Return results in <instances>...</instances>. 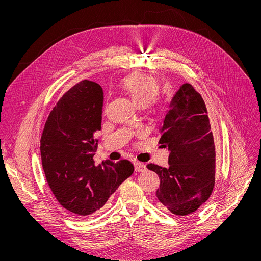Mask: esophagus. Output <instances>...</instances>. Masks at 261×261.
Here are the masks:
<instances>
[{
  "instance_id": "1",
  "label": "esophagus",
  "mask_w": 261,
  "mask_h": 261,
  "mask_svg": "<svg viewBox=\"0 0 261 261\" xmlns=\"http://www.w3.org/2000/svg\"><path fill=\"white\" fill-rule=\"evenodd\" d=\"M134 168H135V171H138V172H143L147 169L145 164L141 163V162H135L134 163Z\"/></svg>"
}]
</instances>
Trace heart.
<instances>
[{
	"instance_id": "obj_1",
	"label": "heart",
	"mask_w": 261,
	"mask_h": 261,
	"mask_svg": "<svg viewBox=\"0 0 261 261\" xmlns=\"http://www.w3.org/2000/svg\"><path fill=\"white\" fill-rule=\"evenodd\" d=\"M120 86L131 96L133 101L142 108L154 103L160 91L158 80L145 73H135L125 77Z\"/></svg>"
}]
</instances>
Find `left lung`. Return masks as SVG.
Returning <instances> with one entry per match:
<instances>
[{
  "label": "left lung",
  "mask_w": 261,
  "mask_h": 261,
  "mask_svg": "<svg viewBox=\"0 0 261 261\" xmlns=\"http://www.w3.org/2000/svg\"><path fill=\"white\" fill-rule=\"evenodd\" d=\"M159 143L168 148L167 168L148 164L160 177L159 205L177 216L199 210L215 185L216 151L207 109L189 84L181 86L170 102Z\"/></svg>",
  "instance_id": "8db88e82"
}]
</instances>
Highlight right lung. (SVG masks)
Segmentation results:
<instances>
[{"instance_id": "1", "label": "right lung", "mask_w": 261, "mask_h": 261, "mask_svg": "<svg viewBox=\"0 0 261 261\" xmlns=\"http://www.w3.org/2000/svg\"><path fill=\"white\" fill-rule=\"evenodd\" d=\"M103 92L82 80L68 90L50 111L40 140L47 184L62 207L85 217L100 210L133 173L128 160L95 165V135L101 129Z\"/></svg>"}]
</instances>
